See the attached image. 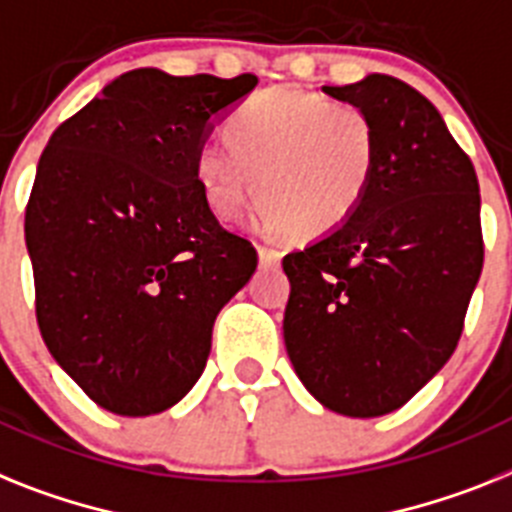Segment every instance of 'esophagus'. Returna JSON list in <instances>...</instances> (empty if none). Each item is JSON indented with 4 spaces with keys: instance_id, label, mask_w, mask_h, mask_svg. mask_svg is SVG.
Returning <instances> with one entry per match:
<instances>
[{
    "instance_id": "esophagus-1",
    "label": "esophagus",
    "mask_w": 512,
    "mask_h": 512,
    "mask_svg": "<svg viewBox=\"0 0 512 512\" xmlns=\"http://www.w3.org/2000/svg\"><path fill=\"white\" fill-rule=\"evenodd\" d=\"M257 255H260V265H265V268H276V265H281V252H278L276 247H265V244H260V247H257Z\"/></svg>"
}]
</instances>
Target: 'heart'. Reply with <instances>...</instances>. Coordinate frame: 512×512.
<instances>
[{
  "mask_svg": "<svg viewBox=\"0 0 512 512\" xmlns=\"http://www.w3.org/2000/svg\"><path fill=\"white\" fill-rule=\"evenodd\" d=\"M229 145L205 143L195 176L208 208L236 218L255 195L291 239L341 229L367 197L377 163L372 119L354 103L273 88L226 119Z\"/></svg>",
  "mask_w": 512,
  "mask_h": 512,
  "instance_id": "b5f03b06",
  "label": "heart"
}]
</instances>
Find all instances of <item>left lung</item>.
Returning <instances> with one entry per match:
<instances>
[{
    "mask_svg": "<svg viewBox=\"0 0 512 512\" xmlns=\"http://www.w3.org/2000/svg\"><path fill=\"white\" fill-rule=\"evenodd\" d=\"M322 93L372 119L375 176L341 229L283 257V341L325 409L369 419L453 356L482 276V200L474 163L419 90L375 72Z\"/></svg>",
    "mask_w": 512,
    "mask_h": 512,
    "instance_id": "obj_1",
    "label": "left lung"
}]
</instances>
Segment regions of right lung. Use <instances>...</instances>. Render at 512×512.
<instances>
[{
  "mask_svg": "<svg viewBox=\"0 0 512 512\" xmlns=\"http://www.w3.org/2000/svg\"><path fill=\"white\" fill-rule=\"evenodd\" d=\"M255 85V75L124 72L41 153L25 208L38 328L111 414L182 401L218 312L255 273V247L216 221L195 176L210 130Z\"/></svg>",
  "mask_w": 512,
  "mask_h": 512,
  "instance_id": "add662e5",
  "label": "right lung"
}]
</instances>
